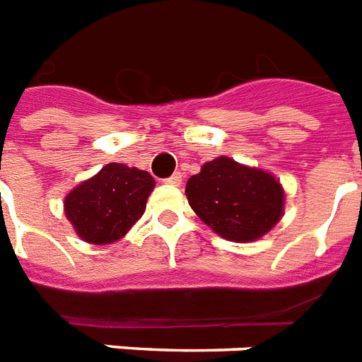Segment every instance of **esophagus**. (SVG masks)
<instances>
[{
    "label": "esophagus",
    "mask_w": 362,
    "mask_h": 362,
    "mask_svg": "<svg viewBox=\"0 0 362 362\" xmlns=\"http://www.w3.org/2000/svg\"><path fill=\"white\" fill-rule=\"evenodd\" d=\"M167 184H173V186H180L182 184V175L180 173H175V175L173 176H169V178H167Z\"/></svg>",
    "instance_id": "obj_1"
}]
</instances>
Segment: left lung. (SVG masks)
<instances>
[{"label":"left lung","instance_id":"1","mask_svg":"<svg viewBox=\"0 0 362 362\" xmlns=\"http://www.w3.org/2000/svg\"><path fill=\"white\" fill-rule=\"evenodd\" d=\"M197 216L230 241H255L283 214V187L264 170L248 169L230 157L205 163L186 184Z\"/></svg>","mask_w":362,"mask_h":362}]
</instances>
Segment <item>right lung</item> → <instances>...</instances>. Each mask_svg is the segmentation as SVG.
Segmentation results:
<instances>
[{"instance_id": "right-lung-1", "label": "right lung", "mask_w": 362, "mask_h": 362, "mask_svg": "<svg viewBox=\"0 0 362 362\" xmlns=\"http://www.w3.org/2000/svg\"><path fill=\"white\" fill-rule=\"evenodd\" d=\"M156 186L150 173L110 163L83 182L64 201L66 216L87 243H114L144 214L146 199Z\"/></svg>"}]
</instances>
